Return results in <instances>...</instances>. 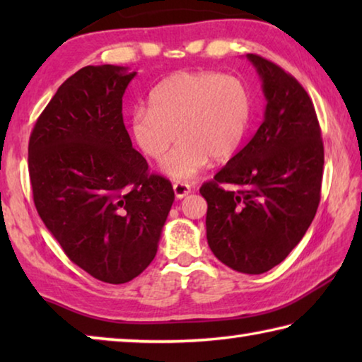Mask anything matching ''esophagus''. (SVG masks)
Wrapping results in <instances>:
<instances>
[{"mask_svg":"<svg viewBox=\"0 0 362 362\" xmlns=\"http://www.w3.org/2000/svg\"><path fill=\"white\" fill-rule=\"evenodd\" d=\"M173 188H174L175 198H179V199L185 198V196H187L189 192H192V187H189L188 183H183V182H175L174 185H173Z\"/></svg>","mask_w":362,"mask_h":362,"instance_id":"1","label":"esophagus"}]
</instances>
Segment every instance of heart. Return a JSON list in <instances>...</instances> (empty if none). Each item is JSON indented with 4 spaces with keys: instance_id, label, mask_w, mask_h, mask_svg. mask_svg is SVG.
I'll use <instances>...</instances> for the list:
<instances>
[{
    "instance_id": "heart-1",
    "label": "heart",
    "mask_w": 362,
    "mask_h": 362,
    "mask_svg": "<svg viewBox=\"0 0 362 362\" xmlns=\"http://www.w3.org/2000/svg\"><path fill=\"white\" fill-rule=\"evenodd\" d=\"M150 108H139L131 119L136 144L150 158L163 159L161 170L174 180L188 182L203 170L211 156L230 158L246 137L252 100L240 78L216 71H180L159 83L150 94Z\"/></svg>"
}]
</instances>
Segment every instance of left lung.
Wrapping results in <instances>:
<instances>
[{"instance_id": "1", "label": "left lung", "mask_w": 362, "mask_h": 362, "mask_svg": "<svg viewBox=\"0 0 362 362\" xmlns=\"http://www.w3.org/2000/svg\"><path fill=\"white\" fill-rule=\"evenodd\" d=\"M246 57L267 99L263 122L199 193L214 255L240 273L262 274L291 254L313 222L324 146L313 102L297 79L260 56Z\"/></svg>"}]
</instances>
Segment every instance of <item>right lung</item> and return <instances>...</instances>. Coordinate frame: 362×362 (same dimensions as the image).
<instances>
[{
  "instance_id": "obj_1",
  "label": "right lung",
  "mask_w": 362,
  "mask_h": 362,
  "mask_svg": "<svg viewBox=\"0 0 362 362\" xmlns=\"http://www.w3.org/2000/svg\"><path fill=\"white\" fill-rule=\"evenodd\" d=\"M137 73L89 65L57 89L28 144L33 201L66 257L90 276L122 284L155 259L174 189L148 174L122 121Z\"/></svg>"
}]
</instances>
